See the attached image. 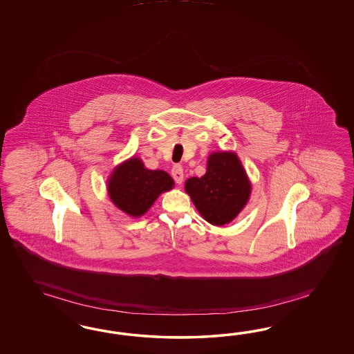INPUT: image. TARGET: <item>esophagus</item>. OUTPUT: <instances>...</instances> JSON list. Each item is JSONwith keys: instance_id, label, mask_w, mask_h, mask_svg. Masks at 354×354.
Here are the masks:
<instances>
[{"instance_id": "obj_1", "label": "esophagus", "mask_w": 354, "mask_h": 354, "mask_svg": "<svg viewBox=\"0 0 354 354\" xmlns=\"http://www.w3.org/2000/svg\"><path fill=\"white\" fill-rule=\"evenodd\" d=\"M171 175L175 182L178 183V184H182L183 179H184V174H183V167L180 165H175L172 167Z\"/></svg>"}]
</instances>
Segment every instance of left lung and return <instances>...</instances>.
Masks as SVG:
<instances>
[{"mask_svg": "<svg viewBox=\"0 0 354 354\" xmlns=\"http://www.w3.org/2000/svg\"><path fill=\"white\" fill-rule=\"evenodd\" d=\"M250 191L247 172L234 151L212 153L204 176L185 182V192L196 209L214 225L234 221L247 205Z\"/></svg>", "mask_w": 354, "mask_h": 354, "instance_id": "8db88e82", "label": "left lung"}]
</instances>
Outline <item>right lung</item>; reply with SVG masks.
I'll return each mask as SVG.
<instances>
[{
	"label": "right lung",
	"mask_w": 354,
	"mask_h": 354,
	"mask_svg": "<svg viewBox=\"0 0 354 354\" xmlns=\"http://www.w3.org/2000/svg\"><path fill=\"white\" fill-rule=\"evenodd\" d=\"M172 187L174 180L167 172L148 170L140 158L120 163L107 180L110 200L133 218L145 214L158 196Z\"/></svg>",
	"instance_id": "1"
}]
</instances>
